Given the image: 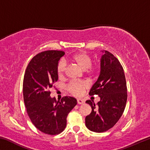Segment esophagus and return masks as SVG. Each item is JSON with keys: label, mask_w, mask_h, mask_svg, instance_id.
<instances>
[{"label": "esophagus", "mask_w": 150, "mask_h": 150, "mask_svg": "<svg viewBox=\"0 0 150 150\" xmlns=\"http://www.w3.org/2000/svg\"><path fill=\"white\" fill-rule=\"evenodd\" d=\"M84 100H83V99H81V98H79V99H77V103L79 104V105H82V104L84 103Z\"/></svg>", "instance_id": "34e87169"}]
</instances>
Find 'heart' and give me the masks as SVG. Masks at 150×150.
Returning <instances> with one entry per match:
<instances>
[{
  "mask_svg": "<svg viewBox=\"0 0 150 150\" xmlns=\"http://www.w3.org/2000/svg\"><path fill=\"white\" fill-rule=\"evenodd\" d=\"M71 60L73 62L77 63L83 70H87L89 73L93 72L95 69V68L91 65L92 63L91 57L86 52H80L73 54L71 57ZM66 67L67 64L65 60H61L58 63L57 73L59 77L62 78L64 76ZM86 88H87V84L82 81H73L68 86V90L69 91V92L77 96L83 95Z\"/></svg>",
  "mask_w": 150,
  "mask_h": 150,
  "instance_id": "b5f03b06",
  "label": "heart"
}]
</instances>
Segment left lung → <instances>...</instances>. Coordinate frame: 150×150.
I'll list each match as a JSON object with an SVG mask.
<instances>
[{
	"mask_svg": "<svg viewBox=\"0 0 150 150\" xmlns=\"http://www.w3.org/2000/svg\"><path fill=\"white\" fill-rule=\"evenodd\" d=\"M100 75L92 86L89 95H97L95 104L88 100L92 108L85 118V125L95 132H104L112 128L124 112L127 101V87L124 69L117 58L108 51H102Z\"/></svg>",
	"mask_w": 150,
	"mask_h": 150,
	"instance_id": "1",
	"label": "left lung"
}]
</instances>
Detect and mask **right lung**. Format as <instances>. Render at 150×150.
<instances>
[{
	"label": "right lung",
	"mask_w": 150,
	"mask_h": 150,
	"mask_svg": "<svg viewBox=\"0 0 150 150\" xmlns=\"http://www.w3.org/2000/svg\"><path fill=\"white\" fill-rule=\"evenodd\" d=\"M63 51L48 50L32 58L25 71L23 96L32 124L42 132L56 135L67 124V116L77 105L76 98L64 96L61 100L51 97L50 89L58 79L57 67Z\"/></svg>",
	"instance_id": "obj_1"
}]
</instances>
